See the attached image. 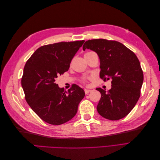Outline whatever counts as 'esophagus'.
I'll return each instance as SVG.
<instances>
[{"mask_svg":"<svg viewBox=\"0 0 160 160\" xmlns=\"http://www.w3.org/2000/svg\"><path fill=\"white\" fill-rule=\"evenodd\" d=\"M84 91H85V94H88L89 93H90V92L91 91V89H85L84 90Z\"/></svg>","mask_w":160,"mask_h":160,"instance_id":"34e87169","label":"esophagus"}]
</instances>
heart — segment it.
<instances>
[{"label": "heart", "instance_id": "1", "mask_svg": "<svg viewBox=\"0 0 160 160\" xmlns=\"http://www.w3.org/2000/svg\"><path fill=\"white\" fill-rule=\"evenodd\" d=\"M91 52H86L85 55H87V54H89V53H91Z\"/></svg>", "mask_w": 160, "mask_h": 160}]
</instances>
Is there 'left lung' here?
I'll return each mask as SVG.
<instances>
[{
    "label": "left lung",
    "mask_w": 160,
    "mask_h": 160,
    "mask_svg": "<svg viewBox=\"0 0 160 160\" xmlns=\"http://www.w3.org/2000/svg\"><path fill=\"white\" fill-rule=\"evenodd\" d=\"M97 52L100 60V77L111 79V88L106 91L97 88L101 97L97 106L100 115L119 120L135 107L141 93L143 73L135 53L122 43L103 38L87 41L83 49Z\"/></svg>",
    "instance_id": "obj_1"
}]
</instances>
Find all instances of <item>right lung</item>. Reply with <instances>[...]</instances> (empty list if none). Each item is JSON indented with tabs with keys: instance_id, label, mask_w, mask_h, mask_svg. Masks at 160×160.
Listing matches in <instances>:
<instances>
[{
	"instance_id": "1",
	"label": "right lung",
	"mask_w": 160,
	"mask_h": 160,
	"mask_svg": "<svg viewBox=\"0 0 160 160\" xmlns=\"http://www.w3.org/2000/svg\"><path fill=\"white\" fill-rule=\"evenodd\" d=\"M85 41L60 42L37 49L24 67L21 85L25 99L38 117L51 125H61L76 115L85 92L73 84L65 91L55 83L69 69L71 61Z\"/></svg>"
}]
</instances>
